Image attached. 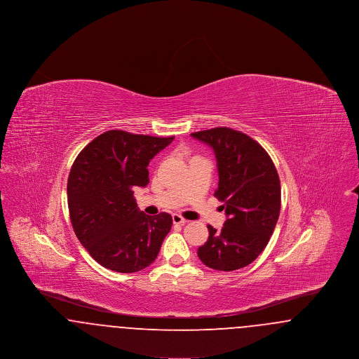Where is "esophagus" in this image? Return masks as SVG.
<instances>
[{"mask_svg": "<svg viewBox=\"0 0 359 359\" xmlns=\"http://www.w3.org/2000/svg\"><path fill=\"white\" fill-rule=\"evenodd\" d=\"M172 221H173V223L175 224H184V223L187 222L183 217H180L179 214H173L172 215Z\"/></svg>", "mask_w": 359, "mask_h": 359, "instance_id": "esophagus-1", "label": "esophagus"}]
</instances>
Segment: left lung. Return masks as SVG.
<instances>
[{"mask_svg": "<svg viewBox=\"0 0 359 359\" xmlns=\"http://www.w3.org/2000/svg\"><path fill=\"white\" fill-rule=\"evenodd\" d=\"M191 136L215 154L219 183L214 195L223 202L227 217L219 231L207 226L208 239L198 249V257L215 271L245 268L273 234L281 205L278 173L266 151L242 132L214 128Z\"/></svg>", "mask_w": 359, "mask_h": 359, "instance_id": "obj_1", "label": "left lung"}]
</instances>
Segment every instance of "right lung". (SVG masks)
<instances>
[{
    "instance_id": "obj_1",
    "label": "right lung",
    "mask_w": 359,
    "mask_h": 359,
    "mask_svg": "<svg viewBox=\"0 0 359 359\" xmlns=\"http://www.w3.org/2000/svg\"><path fill=\"white\" fill-rule=\"evenodd\" d=\"M173 137L107 130L75 158L67 182L69 219L79 242L106 269L133 273L149 266L172 217L138 210L135 187L149 183V161Z\"/></svg>"
}]
</instances>
